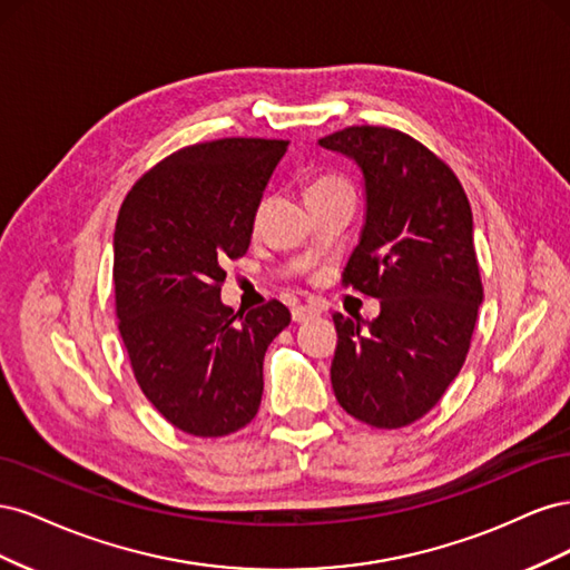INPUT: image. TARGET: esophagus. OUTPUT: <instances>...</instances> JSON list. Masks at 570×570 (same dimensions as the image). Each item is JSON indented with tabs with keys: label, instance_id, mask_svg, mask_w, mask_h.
I'll return each mask as SVG.
<instances>
[{
	"label": "esophagus",
	"instance_id": "esophagus-1",
	"mask_svg": "<svg viewBox=\"0 0 570 570\" xmlns=\"http://www.w3.org/2000/svg\"><path fill=\"white\" fill-rule=\"evenodd\" d=\"M318 314H321V308H316V306H295V308H292V321L304 323V321L314 318Z\"/></svg>",
	"mask_w": 570,
	"mask_h": 570
}]
</instances>
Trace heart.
Wrapping results in <instances>:
<instances>
[{
    "label": "heart",
    "instance_id": "b5f03b06",
    "mask_svg": "<svg viewBox=\"0 0 570 570\" xmlns=\"http://www.w3.org/2000/svg\"><path fill=\"white\" fill-rule=\"evenodd\" d=\"M344 193H352L350 183L340 178V176H316L306 183L304 187V197L306 204L308 202H316V199H325V197H335V195H344Z\"/></svg>",
    "mask_w": 570,
    "mask_h": 570
}]
</instances>
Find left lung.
<instances>
[{
	"instance_id": "obj_1",
	"label": "left lung",
	"mask_w": 570,
	"mask_h": 570,
	"mask_svg": "<svg viewBox=\"0 0 570 570\" xmlns=\"http://www.w3.org/2000/svg\"><path fill=\"white\" fill-rule=\"evenodd\" d=\"M318 145L364 174L366 223L342 285L381 299L368 331L333 316V390L356 421L404 428L442 400L471 347L482 302L471 204L454 170L402 130L352 126Z\"/></svg>"
}]
</instances>
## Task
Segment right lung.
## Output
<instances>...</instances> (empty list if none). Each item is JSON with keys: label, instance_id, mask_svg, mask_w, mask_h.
<instances>
[{"label": "right lung", "instance_id": "right-lung-1", "mask_svg": "<svg viewBox=\"0 0 570 570\" xmlns=\"http://www.w3.org/2000/svg\"><path fill=\"white\" fill-rule=\"evenodd\" d=\"M287 145L223 137L183 147L147 170L118 212V331L137 385L187 435L223 438L256 416L264 354L289 325L278 299L245 316L220 302L223 264L247 254Z\"/></svg>", "mask_w": 570, "mask_h": 570}]
</instances>
